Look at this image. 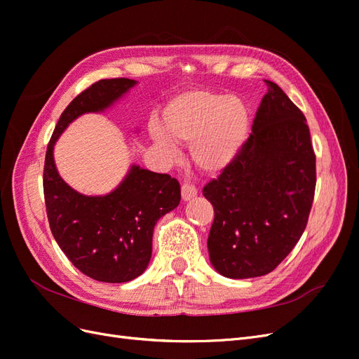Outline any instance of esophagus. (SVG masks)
Here are the masks:
<instances>
[{
  "instance_id": "esophagus-1",
  "label": "esophagus",
  "mask_w": 359,
  "mask_h": 359,
  "mask_svg": "<svg viewBox=\"0 0 359 359\" xmlns=\"http://www.w3.org/2000/svg\"><path fill=\"white\" fill-rule=\"evenodd\" d=\"M198 194V189L193 186L191 182L189 181H184L182 186H181V196L184 201H190L191 198H194Z\"/></svg>"
}]
</instances>
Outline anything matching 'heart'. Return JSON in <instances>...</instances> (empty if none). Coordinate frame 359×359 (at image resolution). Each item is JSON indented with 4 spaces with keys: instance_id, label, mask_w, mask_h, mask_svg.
<instances>
[{
    "instance_id": "b5f03b06",
    "label": "heart",
    "mask_w": 359,
    "mask_h": 359,
    "mask_svg": "<svg viewBox=\"0 0 359 359\" xmlns=\"http://www.w3.org/2000/svg\"><path fill=\"white\" fill-rule=\"evenodd\" d=\"M248 123L245 104L235 97L214 91H187L168 103L161 115L163 133L154 128L153 139L170 158L178 154V149L168 137L180 144H190L194 165L206 173H217L240 153Z\"/></svg>"
}]
</instances>
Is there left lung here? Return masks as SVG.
<instances>
[{"label":"left lung","mask_w":359,"mask_h":359,"mask_svg":"<svg viewBox=\"0 0 359 359\" xmlns=\"http://www.w3.org/2000/svg\"><path fill=\"white\" fill-rule=\"evenodd\" d=\"M268 83L240 153L203 187L214 206L208 236L212 266L250 278L276 269L306 229L316 189V154L306 116Z\"/></svg>","instance_id":"left-lung-1"}]
</instances>
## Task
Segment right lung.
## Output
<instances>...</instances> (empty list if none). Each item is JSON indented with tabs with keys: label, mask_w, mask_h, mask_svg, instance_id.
<instances>
[{
	"label": "right lung",
	"mask_w": 359,
	"mask_h": 359,
	"mask_svg": "<svg viewBox=\"0 0 359 359\" xmlns=\"http://www.w3.org/2000/svg\"><path fill=\"white\" fill-rule=\"evenodd\" d=\"M136 83L102 79L76 95L61 114L48 144L43 191L53 238L81 273L104 283H124L144 273L153 253L160 217L177 208L180 182L168 173L132 166L124 181L106 196H83L62 181L53 145L73 119L109 107Z\"/></svg>",
	"instance_id": "1"
}]
</instances>
